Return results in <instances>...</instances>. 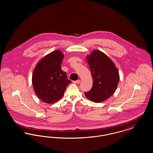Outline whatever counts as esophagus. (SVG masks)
<instances>
[{
  "mask_svg": "<svg viewBox=\"0 0 153 153\" xmlns=\"http://www.w3.org/2000/svg\"><path fill=\"white\" fill-rule=\"evenodd\" d=\"M80 82H81V81L80 80H76V81H73V83H74V84H79Z\"/></svg>",
  "mask_w": 153,
  "mask_h": 153,
  "instance_id": "1",
  "label": "esophagus"
}]
</instances>
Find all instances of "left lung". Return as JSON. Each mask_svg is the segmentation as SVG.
Returning a JSON list of instances; mask_svg holds the SVG:
<instances>
[{
    "instance_id": "1",
    "label": "left lung",
    "mask_w": 153,
    "mask_h": 153,
    "mask_svg": "<svg viewBox=\"0 0 153 153\" xmlns=\"http://www.w3.org/2000/svg\"><path fill=\"white\" fill-rule=\"evenodd\" d=\"M87 59L94 81L92 88L85 95L92 102H103L117 89L120 78L118 70L113 61L98 50L92 51Z\"/></svg>"
}]
</instances>
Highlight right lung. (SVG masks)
<instances>
[{"mask_svg":"<svg viewBox=\"0 0 153 153\" xmlns=\"http://www.w3.org/2000/svg\"><path fill=\"white\" fill-rule=\"evenodd\" d=\"M64 55L56 50L42 58L36 64L32 76V83L37 96L44 102L53 104L62 98L71 81L61 66Z\"/></svg>","mask_w":153,"mask_h":153,"instance_id":"add662e5","label":"right lung"}]
</instances>
